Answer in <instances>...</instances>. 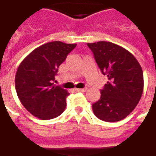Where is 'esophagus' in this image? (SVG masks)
<instances>
[{"label": "esophagus", "instance_id": "obj_1", "mask_svg": "<svg viewBox=\"0 0 156 156\" xmlns=\"http://www.w3.org/2000/svg\"><path fill=\"white\" fill-rule=\"evenodd\" d=\"M87 90V88H78L77 89V91L78 92H85Z\"/></svg>", "mask_w": 156, "mask_h": 156}]
</instances>
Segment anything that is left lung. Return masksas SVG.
<instances>
[{
	"mask_svg": "<svg viewBox=\"0 0 156 156\" xmlns=\"http://www.w3.org/2000/svg\"><path fill=\"white\" fill-rule=\"evenodd\" d=\"M102 73L108 81L93 105L95 116L106 122L124 119L133 111L144 89L141 66L134 55L109 41L88 43Z\"/></svg>",
	"mask_w": 156,
	"mask_h": 156,
	"instance_id": "8db88e82",
	"label": "left lung"
}]
</instances>
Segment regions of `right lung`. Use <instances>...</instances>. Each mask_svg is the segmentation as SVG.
Listing matches in <instances>:
<instances>
[{
	"mask_svg": "<svg viewBox=\"0 0 156 156\" xmlns=\"http://www.w3.org/2000/svg\"><path fill=\"white\" fill-rule=\"evenodd\" d=\"M77 44L51 41L27 55L19 65L15 77L16 91L22 105L35 117L51 119L66 108V89L53 82L59 66Z\"/></svg>",
	"mask_w": 156,
	"mask_h": 156,
	"instance_id": "right-lung-1",
	"label": "right lung"
}]
</instances>
